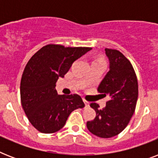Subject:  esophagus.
<instances>
[{
  "label": "esophagus",
  "instance_id": "obj_1",
  "mask_svg": "<svg viewBox=\"0 0 158 158\" xmlns=\"http://www.w3.org/2000/svg\"><path fill=\"white\" fill-rule=\"evenodd\" d=\"M84 104H85V106H86L87 107H89V102H87L86 100H84Z\"/></svg>",
  "mask_w": 158,
  "mask_h": 158
}]
</instances>
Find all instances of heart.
I'll use <instances>...</instances> for the list:
<instances>
[{
  "label": "heart",
  "instance_id": "heart-1",
  "mask_svg": "<svg viewBox=\"0 0 158 158\" xmlns=\"http://www.w3.org/2000/svg\"><path fill=\"white\" fill-rule=\"evenodd\" d=\"M98 61H104V60L102 59H96L94 62H98Z\"/></svg>",
  "mask_w": 158,
  "mask_h": 158
}]
</instances>
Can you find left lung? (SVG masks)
<instances>
[{
  "instance_id": "left-lung-1",
  "label": "left lung",
  "mask_w": 158,
  "mask_h": 158,
  "mask_svg": "<svg viewBox=\"0 0 158 158\" xmlns=\"http://www.w3.org/2000/svg\"><path fill=\"white\" fill-rule=\"evenodd\" d=\"M109 60V71L99 84L98 91L108 95L110 99L106 106L91 103L96 111L94 120L87 122V128L98 137H114L124 130L135 112L137 103L138 81L132 64L117 50L106 48Z\"/></svg>"
}]
</instances>
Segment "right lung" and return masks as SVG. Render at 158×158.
Returning a JSON list of instances; mask_svg holds the SVG:
<instances>
[{
    "label": "right lung",
    "instance_id": "add662e5",
    "mask_svg": "<svg viewBox=\"0 0 158 158\" xmlns=\"http://www.w3.org/2000/svg\"><path fill=\"white\" fill-rule=\"evenodd\" d=\"M91 49L49 44L27 63L20 83L21 104L28 120L41 133L56 132L73 110L84 107L77 94L59 95L56 84L60 77L64 78L73 62Z\"/></svg>",
    "mask_w": 158,
    "mask_h": 158
}]
</instances>
